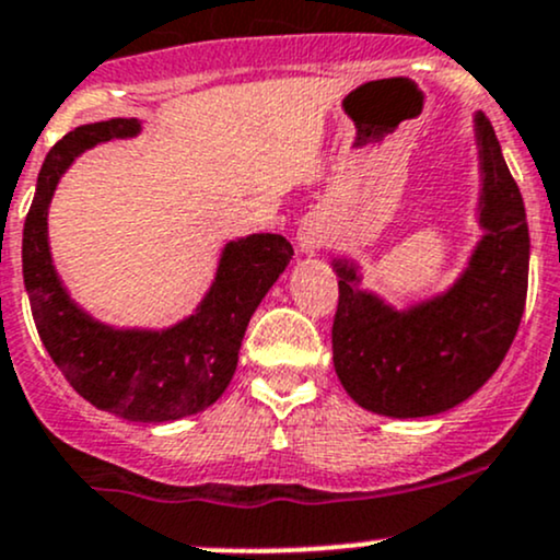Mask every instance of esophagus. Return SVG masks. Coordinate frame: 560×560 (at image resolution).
Listing matches in <instances>:
<instances>
[{"label": "esophagus", "instance_id": "obj_1", "mask_svg": "<svg viewBox=\"0 0 560 560\" xmlns=\"http://www.w3.org/2000/svg\"><path fill=\"white\" fill-rule=\"evenodd\" d=\"M296 241H299L301 254H314V250H317L325 243V232H323V228H319V224L304 222L299 228Z\"/></svg>", "mask_w": 560, "mask_h": 560}]
</instances>
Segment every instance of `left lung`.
<instances>
[{
  "instance_id": "obj_1",
  "label": "left lung",
  "mask_w": 560,
  "mask_h": 560,
  "mask_svg": "<svg viewBox=\"0 0 560 560\" xmlns=\"http://www.w3.org/2000/svg\"><path fill=\"white\" fill-rule=\"evenodd\" d=\"M474 131L483 235L447 291L394 310L362 291L354 261H332V364L349 397L378 416L425 418L460 405L492 378L516 338L529 282V224L483 113L474 116Z\"/></svg>"
}]
</instances>
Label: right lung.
I'll return each instance as SVG.
<instances>
[{"label":"right lung","instance_id":"1","mask_svg":"<svg viewBox=\"0 0 560 560\" xmlns=\"http://www.w3.org/2000/svg\"><path fill=\"white\" fill-rule=\"evenodd\" d=\"M137 118L68 131L42 163L23 224V282L44 349L66 381L97 410L163 423L211 407L230 386L250 314L293 259L282 235L259 232L222 248L217 278L190 317L163 330L113 328L68 296L49 254L47 211L62 174L84 150L140 135Z\"/></svg>","mask_w":560,"mask_h":560}]
</instances>
